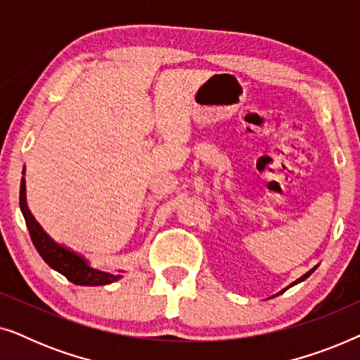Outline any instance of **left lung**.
Returning <instances> with one entry per match:
<instances>
[{
  "mask_svg": "<svg viewBox=\"0 0 360 360\" xmlns=\"http://www.w3.org/2000/svg\"><path fill=\"white\" fill-rule=\"evenodd\" d=\"M314 269H316V267H314ZM314 269H311V270H308V272H307V274H304V275H302V277H300L298 280H295V282H293L292 285H288V287H287V288H290V287H293V285H297V283H300V282H303V280H307V278L309 277V275H311V274L314 272ZM287 288H285V290H287ZM285 290H282V292H285ZM282 292H280V293H282Z\"/></svg>",
  "mask_w": 360,
  "mask_h": 360,
  "instance_id": "obj_1",
  "label": "left lung"
}]
</instances>
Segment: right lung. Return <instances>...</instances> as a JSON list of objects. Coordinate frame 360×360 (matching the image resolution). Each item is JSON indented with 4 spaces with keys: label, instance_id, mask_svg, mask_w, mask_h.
Returning <instances> with one entry per match:
<instances>
[{
    "label": "right lung",
    "instance_id": "1",
    "mask_svg": "<svg viewBox=\"0 0 360 360\" xmlns=\"http://www.w3.org/2000/svg\"><path fill=\"white\" fill-rule=\"evenodd\" d=\"M19 206H21L22 216L26 219V226L31 234L34 248L41 254V257L46 260L49 267L57 270L62 274L67 280H70L75 285H108L120 280L122 275L108 274L103 270L93 269L90 264L86 262L82 255L73 252V250L63 248V245L57 244L46 231L41 228L36 218L31 214L26 203V181L21 180V190H19Z\"/></svg>",
    "mask_w": 360,
    "mask_h": 360
}]
</instances>
